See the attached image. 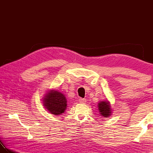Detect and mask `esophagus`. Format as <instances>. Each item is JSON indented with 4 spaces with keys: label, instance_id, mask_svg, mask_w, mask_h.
<instances>
[{
    "label": "esophagus",
    "instance_id": "34e87169",
    "mask_svg": "<svg viewBox=\"0 0 153 153\" xmlns=\"http://www.w3.org/2000/svg\"><path fill=\"white\" fill-rule=\"evenodd\" d=\"M79 101L80 103H85L86 102V99H79Z\"/></svg>",
    "mask_w": 153,
    "mask_h": 153
}]
</instances>
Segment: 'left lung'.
I'll use <instances>...</instances> for the list:
<instances>
[{
  "label": "left lung",
  "mask_w": 153,
  "mask_h": 153,
  "mask_svg": "<svg viewBox=\"0 0 153 153\" xmlns=\"http://www.w3.org/2000/svg\"><path fill=\"white\" fill-rule=\"evenodd\" d=\"M98 109L100 114L104 118H108L112 115V108L110 102L108 100H102L98 103Z\"/></svg>",
  "instance_id": "left-lung-1"
}]
</instances>
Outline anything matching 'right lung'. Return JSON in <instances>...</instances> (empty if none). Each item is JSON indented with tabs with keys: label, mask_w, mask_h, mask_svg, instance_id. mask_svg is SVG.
Masks as SVG:
<instances>
[{
	"label": "right lung",
	"mask_w": 153,
	"mask_h": 153,
	"mask_svg": "<svg viewBox=\"0 0 153 153\" xmlns=\"http://www.w3.org/2000/svg\"><path fill=\"white\" fill-rule=\"evenodd\" d=\"M43 105L47 111L54 115H60L67 107V99L63 93L57 90L47 91L43 98Z\"/></svg>",
	"instance_id": "right-lung-1"
}]
</instances>
